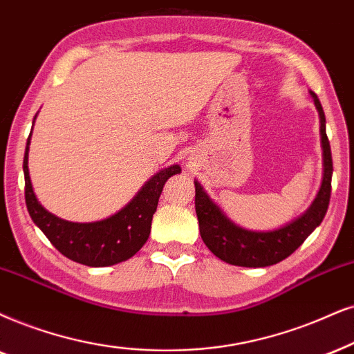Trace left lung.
<instances>
[{"mask_svg":"<svg viewBox=\"0 0 354 354\" xmlns=\"http://www.w3.org/2000/svg\"><path fill=\"white\" fill-rule=\"evenodd\" d=\"M315 107L320 114V133L322 147H324V181L314 203L306 214L292 221L288 225L271 232H253L245 230L235 225L222 214L209 196L205 194L203 186L194 181L196 186V214L199 221L201 239L205 247L221 258L222 261L235 266L245 268H265L276 265L292 254L315 227L324 221L328 209L330 194H332V150L325 131V114L315 93H312Z\"/></svg>","mask_w":354,"mask_h":354,"instance_id":"obj_1","label":"left lung"}]
</instances>
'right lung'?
I'll return each mask as SVG.
<instances>
[{
	"label": "right lung",
	"mask_w": 354,
	"mask_h": 354,
	"mask_svg": "<svg viewBox=\"0 0 354 354\" xmlns=\"http://www.w3.org/2000/svg\"><path fill=\"white\" fill-rule=\"evenodd\" d=\"M29 140L30 138H28L24 163H22L26 205L35 225L46 234L58 252L80 265L100 268L125 261L144 247L145 241L149 240L151 217L158 205L165 183L173 174L181 171L178 165L156 173L131 203L109 218L89 223L68 222L47 212L35 198L28 168Z\"/></svg>",
	"instance_id": "1"
}]
</instances>
